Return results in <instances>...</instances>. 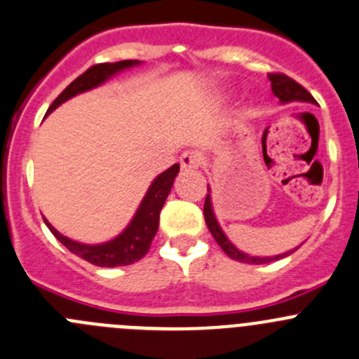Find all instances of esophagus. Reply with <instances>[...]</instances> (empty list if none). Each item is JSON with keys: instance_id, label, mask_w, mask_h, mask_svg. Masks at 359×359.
Segmentation results:
<instances>
[{"instance_id": "obj_1", "label": "esophagus", "mask_w": 359, "mask_h": 359, "mask_svg": "<svg viewBox=\"0 0 359 359\" xmlns=\"http://www.w3.org/2000/svg\"><path fill=\"white\" fill-rule=\"evenodd\" d=\"M201 165V156L194 151H186L180 156V168L191 172V170H198Z\"/></svg>"}]
</instances>
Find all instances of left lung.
I'll list each match as a JSON object with an SVG mask.
<instances>
[{
    "mask_svg": "<svg viewBox=\"0 0 359 359\" xmlns=\"http://www.w3.org/2000/svg\"><path fill=\"white\" fill-rule=\"evenodd\" d=\"M270 82H272V91L277 98L280 100L283 103H291V102H302V103H316V100L312 98L311 93L302 87L300 83L294 82L293 79H290L287 75H283V73H270L268 75ZM203 215H205V222H207L208 229H210L212 236L215 238V242L221 245V249L228 254L231 259L240 261V263H249V264H264L270 263V261H277L280 257L290 256L291 252L298 249H291L287 252L277 254V256H250V254L243 252V250L236 249L235 245L231 243V240L226 236V233L222 231L221 224H219L217 217H215L214 207H212V196H210V186H208V193L207 198H205V205H203Z\"/></svg>",
    "mask_w": 359,
    "mask_h": 359,
    "instance_id": "obj_1",
    "label": "left lung"
}]
</instances>
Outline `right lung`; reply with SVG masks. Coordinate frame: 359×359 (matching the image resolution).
Segmentation results:
<instances>
[{"label": "right lung", "instance_id": "right-lung-1", "mask_svg": "<svg viewBox=\"0 0 359 359\" xmlns=\"http://www.w3.org/2000/svg\"><path fill=\"white\" fill-rule=\"evenodd\" d=\"M140 65V61H133V59H126V61L117 62H102V65H95L91 68L83 72L82 75L76 76L65 91L54 100L50 107H48L47 114L57 109L61 103L68 102L73 96L80 95V93L91 91L95 87L102 86L107 80L112 79L117 73L130 69L133 66ZM180 166L173 165L163 173H159L152 184L149 186L147 193H145L144 200H142L140 207L135 212L133 219L130 224L116 236V238L109 240L103 243H82L76 240L68 238V236L61 235L47 219H43L47 228L50 229L52 235L75 256L82 257V259L89 261V263L96 264V266H126V264L135 263V261L142 259L147 254L149 247H151L152 238H154L156 231L159 226V212H161L163 205H165L166 198H168L170 191H172L173 180H175L177 173H179Z\"/></svg>", "mask_w": 359, "mask_h": 359}]
</instances>
